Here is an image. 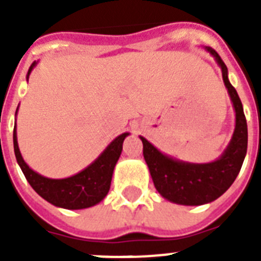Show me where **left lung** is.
<instances>
[{
    "instance_id": "left-lung-1",
    "label": "left lung",
    "mask_w": 261,
    "mask_h": 261,
    "mask_svg": "<svg viewBox=\"0 0 261 261\" xmlns=\"http://www.w3.org/2000/svg\"><path fill=\"white\" fill-rule=\"evenodd\" d=\"M221 66L222 78L235 110V129L231 141L220 158L211 163H188L167 156L154 147L146 138L144 158L156 191L168 201L180 205H202L222 196L238 176L247 153V121L237 90L230 84L227 68L220 55L206 48Z\"/></svg>"
}]
</instances>
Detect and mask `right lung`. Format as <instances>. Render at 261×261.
Returning a JSON list of instances; mask_svg holds the SVG:
<instances>
[{"instance_id": "1", "label": "right lung", "mask_w": 261, "mask_h": 261, "mask_svg": "<svg viewBox=\"0 0 261 261\" xmlns=\"http://www.w3.org/2000/svg\"><path fill=\"white\" fill-rule=\"evenodd\" d=\"M35 65L36 62H34L30 66L27 80ZM128 135L129 133H123V135L117 136L91 165L87 166L85 170L78 174L70 177H65V179H49V177L41 176L40 174L35 172L27 166V163L23 161L22 154L18 147L15 128H14L13 133L14 153H15L18 165L22 168L30 186L43 199L59 208L71 209V211L85 209L94 206L107 196L111 180H112L114 168L116 166L120 154H121V150H123L124 140Z\"/></svg>"}]
</instances>
